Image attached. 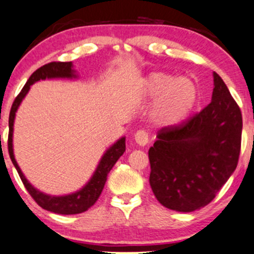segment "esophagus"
<instances>
[{"label": "esophagus", "instance_id": "esophagus-1", "mask_svg": "<svg viewBox=\"0 0 254 254\" xmlns=\"http://www.w3.org/2000/svg\"><path fill=\"white\" fill-rule=\"evenodd\" d=\"M135 139L139 145H145L148 143V141H149V135H148V132L145 130H138L135 133Z\"/></svg>", "mask_w": 254, "mask_h": 254}]
</instances>
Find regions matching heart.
<instances>
[{
  "label": "heart",
  "instance_id": "b5f03b06",
  "mask_svg": "<svg viewBox=\"0 0 254 254\" xmlns=\"http://www.w3.org/2000/svg\"><path fill=\"white\" fill-rule=\"evenodd\" d=\"M147 92L150 97H159L155 115L165 123H176L188 115L197 100V88L186 77L176 78L167 72H153L148 78Z\"/></svg>",
  "mask_w": 254,
  "mask_h": 254
}]
</instances>
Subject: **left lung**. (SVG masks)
<instances>
[{
  "label": "left lung",
  "instance_id": "left-lung-1",
  "mask_svg": "<svg viewBox=\"0 0 254 254\" xmlns=\"http://www.w3.org/2000/svg\"><path fill=\"white\" fill-rule=\"evenodd\" d=\"M214 86L208 106L160 129L148 151L151 190L171 210L208 205L238 166L243 115L217 72Z\"/></svg>",
  "mask_w": 254,
  "mask_h": 254
}]
</instances>
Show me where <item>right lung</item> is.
<instances>
[{
	"instance_id": "1",
	"label": "right lung",
	"mask_w": 254,
	"mask_h": 254,
	"mask_svg": "<svg viewBox=\"0 0 254 254\" xmlns=\"http://www.w3.org/2000/svg\"><path fill=\"white\" fill-rule=\"evenodd\" d=\"M72 63L71 62H51L45 64V65L40 66L37 69L33 74L31 75L28 81L26 82L24 88L19 93V95L15 98L13 105H11L10 113H9V133H8V151H9V156L13 165L15 166L17 173H19L21 182L24 183L26 190L31 194V197L36 200V203L39 206H42L45 210L56 212V214L61 215H75L81 214L88 210L90 206L93 205L98 200L99 196L103 192V189L106 183L107 174L112 170L117 160L124 154L125 151V138L119 139L116 142L109 150L105 153V155L101 159L100 164H99L97 171L93 174L92 179L89 180L88 184L82 189V190L75 192L72 194H68V196H61V197H52L44 194L43 192H39L30 183L27 182L24 174H22L21 170L17 166L15 159H14L13 153V125H14V118H15V112L19 107L20 103L27 92L30 90L31 84L39 80H45V78H52V77H72L75 76L74 70H72Z\"/></svg>"
}]
</instances>
